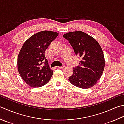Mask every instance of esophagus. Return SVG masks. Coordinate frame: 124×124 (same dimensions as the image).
Here are the masks:
<instances>
[{
  "label": "esophagus",
  "mask_w": 124,
  "mask_h": 124,
  "mask_svg": "<svg viewBox=\"0 0 124 124\" xmlns=\"http://www.w3.org/2000/svg\"><path fill=\"white\" fill-rule=\"evenodd\" d=\"M65 67V65H63V66H61V67H58L57 68H60V69H63V68H64Z\"/></svg>",
  "instance_id": "obj_1"
}]
</instances>
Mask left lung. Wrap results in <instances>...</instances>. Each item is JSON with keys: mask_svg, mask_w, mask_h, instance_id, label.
Wrapping results in <instances>:
<instances>
[{"mask_svg": "<svg viewBox=\"0 0 124 124\" xmlns=\"http://www.w3.org/2000/svg\"><path fill=\"white\" fill-rule=\"evenodd\" d=\"M63 37L69 41L75 54L82 59L74 68L69 82L79 88H91L101 77L105 67L101 47L93 38L81 31L67 33Z\"/></svg>", "mask_w": 124, "mask_h": 124, "instance_id": "8db88e82", "label": "left lung"}]
</instances>
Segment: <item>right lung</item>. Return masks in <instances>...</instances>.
<instances>
[{
	"label": "right lung",
	"instance_id": "right-lung-1",
	"mask_svg": "<svg viewBox=\"0 0 124 124\" xmlns=\"http://www.w3.org/2000/svg\"><path fill=\"white\" fill-rule=\"evenodd\" d=\"M58 35L59 33L55 31H40L31 36L21 47L18 57V71L30 86H43L52 77L53 70L50 69L45 53Z\"/></svg>",
	"mask_w": 124,
	"mask_h": 124
}]
</instances>
